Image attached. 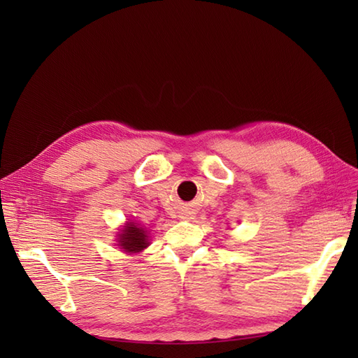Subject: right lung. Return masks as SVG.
<instances>
[{
	"instance_id": "1",
	"label": "right lung",
	"mask_w": 358,
	"mask_h": 358,
	"mask_svg": "<svg viewBox=\"0 0 358 358\" xmlns=\"http://www.w3.org/2000/svg\"><path fill=\"white\" fill-rule=\"evenodd\" d=\"M118 243L126 252H140L148 246V235L138 224L127 223L121 234H118Z\"/></svg>"
}]
</instances>
